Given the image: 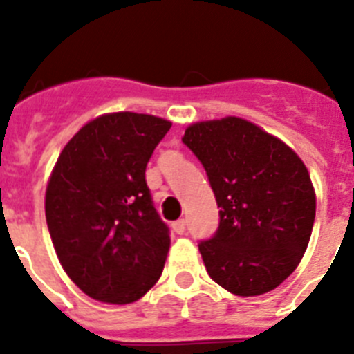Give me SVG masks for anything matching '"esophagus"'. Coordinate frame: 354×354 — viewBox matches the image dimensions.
<instances>
[{"label":"esophagus","mask_w":354,"mask_h":354,"mask_svg":"<svg viewBox=\"0 0 354 354\" xmlns=\"http://www.w3.org/2000/svg\"><path fill=\"white\" fill-rule=\"evenodd\" d=\"M171 228H174L175 234H184V232H186V221H184V220L174 221Z\"/></svg>","instance_id":"34e87169"}]
</instances>
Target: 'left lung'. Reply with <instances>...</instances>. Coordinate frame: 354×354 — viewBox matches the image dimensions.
<instances>
[{
	"label": "left lung",
	"instance_id": "obj_1",
	"mask_svg": "<svg viewBox=\"0 0 354 354\" xmlns=\"http://www.w3.org/2000/svg\"><path fill=\"white\" fill-rule=\"evenodd\" d=\"M204 165L220 225L198 250L209 277L236 296L277 289L310 241L315 192L299 156L237 117L196 122L183 138Z\"/></svg>",
	"mask_w": 354,
	"mask_h": 354
}]
</instances>
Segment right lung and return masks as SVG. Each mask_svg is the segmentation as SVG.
I'll return each instance as SVG.
<instances>
[{"label": "right lung", "mask_w": 354, "mask_h": 354, "mask_svg": "<svg viewBox=\"0 0 354 354\" xmlns=\"http://www.w3.org/2000/svg\"><path fill=\"white\" fill-rule=\"evenodd\" d=\"M171 122L108 113L64 147L46 189V220L62 268L86 296L113 305L140 299L159 280L170 230L145 180Z\"/></svg>", "instance_id": "1"}]
</instances>
